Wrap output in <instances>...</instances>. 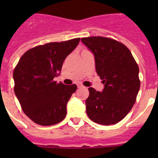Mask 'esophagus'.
<instances>
[{"mask_svg":"<svg viewBox=\"0 0 158 158\" xmlns=\"http://www.w3.org/2000/svg\"><path fill=\"white\" fill-rule=\"evenodd\" d=\"M77 87L78 88H83V85H82V84H80V83H78L77 84Z\"/></svg>","mask_w":158,"mask_h":158,"instance_id":"34e87169","label":"esophagus"}]
</instances>
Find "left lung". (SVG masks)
<instances>
[{"label":"left lung","mask_w":158,"mask_h":158,"mask_svg":"<svg viewBox=\"0 0 158 158\" xmlns=\"http://www.w3.org/2000/svg\"><path fill=\"white\" fill-rule=\"evenodd\" d=\"M95 57V69L105 84L102 92L89 88L86 113L95 123L114 125L133 107L140 89L139 68L122 43L102 36L82 38Z\"/></svg>","instance_id":"1"}]
</instances>
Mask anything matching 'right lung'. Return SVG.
<instances>
[{
	"label": "right lung",
	"mask_w": 158,
	"mask_h": 158,
	"mask_svg": "<svg viewBox=\"0 0 158 158\" xmlns=\"http://www.w3.org/2000/svg\"><path fill=\"white\" fill-rule=\"evenodd\" d=\"M80 38L37 46L27 51L14 70V92L23 112L33 122L49 126L62 122L76 85L56 83L65 59Z\"/></svg>",
	"instance_id": "1"
}]
</instances>
